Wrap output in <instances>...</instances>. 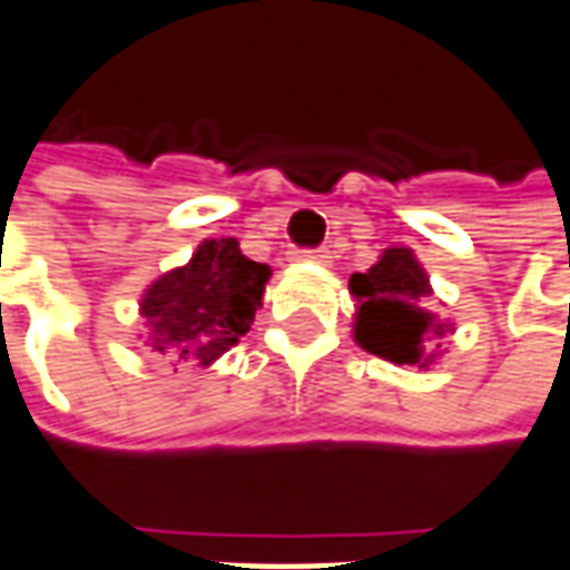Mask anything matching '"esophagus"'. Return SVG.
<instances>
[{"mask_svg":"<svg viewBox=\"0 0 570 570\" xmlns=\"http://www.w3.org/2000/svg\"><path fill=\"white\" fill-rule=\"evenodd\" d=\"M297 261L328 263L332 261V250H328V247H304V250H297Z\"/></svg>","mask_w":570,"mask_h":570,"instance_id":"obj_1","label":"esophagus"}]
</instances>
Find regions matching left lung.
<instances>
[{
  "instance_id": "obj_1",
  "label": "left lung",
  "mask_w": 570,
  "mask_h": 570,
  "mask_svg": "<svg viewBox=\"0 0 570 570\" xmlns=\"http://www.w3.org/2000/svg\"><path fill=\"white\" fill-rule=\"evenodd\" d=\"M351 294L356 297L353 332L360 347L397 366H428L434 360L428 344L446 325L425 304L428 276L410 247H387L368 273H353Z\"/></svg>"
}]
</instances>
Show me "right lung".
<instances>
[{
    "label": "right lung",
    "instance_id": "obj_1",
    "mask_svg": "<svg viewBox=\"0 0 570 570\" xmlns=\"http://www.w3.org/2000/svg\"><path fill=\"white\" fill-rule=\"evenodd\" d=\"M269 266L247 261L235 238L204 242L191 261L160 276L142 297L151 347L173 363L210 366L250 332Z\"/></svg>",
    "mask_w": 570,
    "mask_h": 570
}]
</instances>
